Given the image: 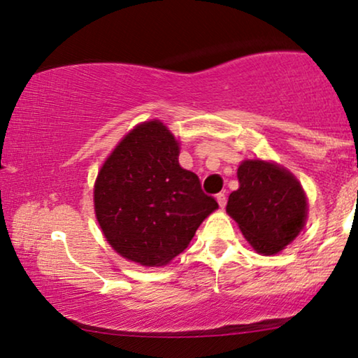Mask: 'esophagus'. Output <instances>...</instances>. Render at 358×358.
Listing matches in <instances>:
<instances>
[{"mask_svg": "<svg viewBox=\"0 0 358 358\" xmlns=\"http://www.w3.org/2000/svg\"><path fill=\"white\" fill-rule=\"evenodd\" d=\"M217 202L220 205V208H224V205H227V195L224 194H218L217 195Z\"/></svg>", "mask_w": 358, "mask_h": 358, "instance_id": "34e87169", "label": "esophagus"}]
</instances>
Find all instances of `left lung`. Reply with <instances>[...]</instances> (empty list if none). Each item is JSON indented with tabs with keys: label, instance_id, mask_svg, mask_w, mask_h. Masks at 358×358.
<instances>
[{
	"label": "left lung",
	"instance_id": "obj_1",
	"mask_svg": "<svg viewBox=\"0 0 358 358\" xmlns=\"http://www.w3.org/2000/svg\"><path fill=\"white\" fill-rule=\"evenodd\" d=\"M238 180L239 189L229 194L228 215L259 254L280 252L305 227V190L290 171L262 159L243 161Z\"/></svg>",
	"mask_w": 358,
	"mask_h": 358
}]
</instances>
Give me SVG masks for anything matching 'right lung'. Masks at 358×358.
Listing matches in <instances>:
<instances>
[{
  "label": "right lung",
  "instance_id": "obj_1",
  "mask_svg": "<svg viewBox=\"0 0 358 358\" xmlns=\"http://www.w3.org/2000/svg\"><path fill=\"white\" fill-rule=\"evenodd\" d=\"M217 208L197 174L180 168L178 140L159 120L130 130L94 184V212L106 239L122 257L146 267L173 261Z\"/></svg>",
  "mask_w": 358,
  "mask_h": 358
}]
</instances>
